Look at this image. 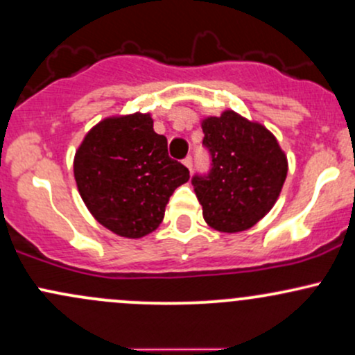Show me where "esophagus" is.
Masks as SVG:
<instances>
[{
    "label": "esophagus",
    "instance_id": "esophagus-1",
    "mask_svg": "<svg viewBox=\"0 0 355 355\" xmlns=\"http://www.w3.org/2000/svg\"><path fill=\"white\" fill-rule=\"evenodd\" d=\"M184 165H185L187 168H189L190 171H192V168H193V158H192V157H187V158L184 159Z\"/></svg>",
    "mask_w": 355,
    "mask_h": 355
}]
</instances>
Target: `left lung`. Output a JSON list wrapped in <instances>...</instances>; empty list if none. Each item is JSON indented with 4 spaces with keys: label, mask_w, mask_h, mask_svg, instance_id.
<instances>
[{
    "label": "left lung",
    "mask_w": 355,
    "mask_h": 355,
    "mask_svg": "<svg viewBox=\"0 0 355 355\" xmlns=\"http://www.w3.org/2000/svg\"><path fill=\"white\" fill-rule=\"evenodd\" d=\"M210 168L196 173L192 185L210 227L241 232L275 205L285 184V153L270 131L234 111L202 123Z\"/></svg>",
    "instance_id": "8db88e82"
}]
</instances>
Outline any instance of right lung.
Returning a JSON list of instances; mask_svg holds the SVG:
<instances>
[{
	"label": "right lung",
	"mask_w": 355,
	"mask_h": 355,
	"mask_svg": "<svg viewBox=\"0 0 355 355\" xmlns=\"http://www.w3.org/2000/svg\"><path fill=\"white\" fill-rule=\"evenodd\" d=\"M80 197L97 222L123 237H143L162 224L168 198L190 178L168 157V143L153 131L150 114L101 121L73 159Z\"/></svg>",
	"instance_id": "1"
}]
</instances>
